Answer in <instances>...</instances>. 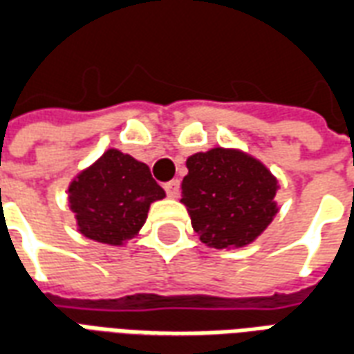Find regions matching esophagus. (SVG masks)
Segmentation results:
<instances>
[{"label": "esophagus", "mask_w": 354, "mask_h": 354, "mask_svg": "<svg viewBox=\"0 0 354 354\" xmlns=\"http://www.w3.org/2000/svg\"><path fill=\"white\" fill-rule=\"evenodd\" d=\"M165 192H167V195L169 197H178V193H180V182L178 180H170V182H167L165 184Z\"/></svg>", "instance_id": "esophagus-1"}]
</instances>
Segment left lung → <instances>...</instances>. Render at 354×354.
Instances as JSON below:
<instances>
[{"mask_svg": "<svg viewBox=\"0 0 354 354\" xmlns=\"http://www.w3.org/2000/svg\"><path fill=\"white\" fill-rule=\"evenodd\" d=\"M185 165L182 203L207 246L222 250L250 245L273 222L279 182L252 155L212 147L187 157Z\"/></svg>", "mask_w": 354, "mask_h": 354, "instance_id": "8db88e82", "label": "left lung"}]
</instances>
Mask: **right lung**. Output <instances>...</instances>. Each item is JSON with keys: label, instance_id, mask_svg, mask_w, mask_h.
<instances>
[{"label": "right lung", "instance_id": "1", "mask_svg": "<svg viewBox=\"0 0 354 354\" xmlns=\"http://www.w3.org/2000/svg\"><path fill=\"white\" fill-rule=\"evenodd\" d=\"M165 197L146 162L108 149L68 187L70 208L81 235L104 245L121 246L146 223L149 205Z\"/></svg>", "mask_w": 354, "mask_h": 354}]
</instances>
